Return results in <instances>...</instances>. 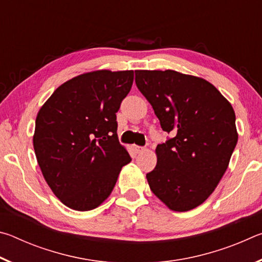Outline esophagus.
<instances>
[{"label":"esophagus","mask_w":262,"mask_h":262,"mask_svg":"<svg viewBox=\"0 0 262 262\" xmlns=\"http://www.w3.org/2000/svg\"><path fill=\"white\" fill-rule=\"evenodd\" d=\"M133 149L135 150L136 154H140V152L144 151V150H145L144 147H140V145H133Z\"/></svg>","instance_id":"obj_1"}]
</instances>
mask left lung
<instances>
[{
	"label": "left lung",
	"instance_id": "1",
	"mask_svg": "<svg viewBox=\"0 0 262 262\" xmlns=\"http://www.w3.org/2000/svg\"><path fill=\"white\" fill-rule=\"evenodd\" d=\"M135 83L164 132L150 189L174 211L200 206L227 171L238 134L231 104L217 89L174 70H135Z\"/></svg>",
	"mask_w": 262,
	"mask_h": 262
}]
</instances>
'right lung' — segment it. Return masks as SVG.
<instances>
[{"instance_id": "add662e5", "label": "right lung", "mask_w": 262, "mask_h": 262, "mask_svg": "<svg viewBox=\"0 0 262 262\" xmlns=\"http://www.w3.org/2000/svg\"><path fill=\"white\" fill-rule=\"evenodd\" d=\"M133 79V70L79 75L39 111L33 136L38 164L53 193L74 210L105 201L132 161L118 140L117 112Z\"/></svg>"}]
</instances>
